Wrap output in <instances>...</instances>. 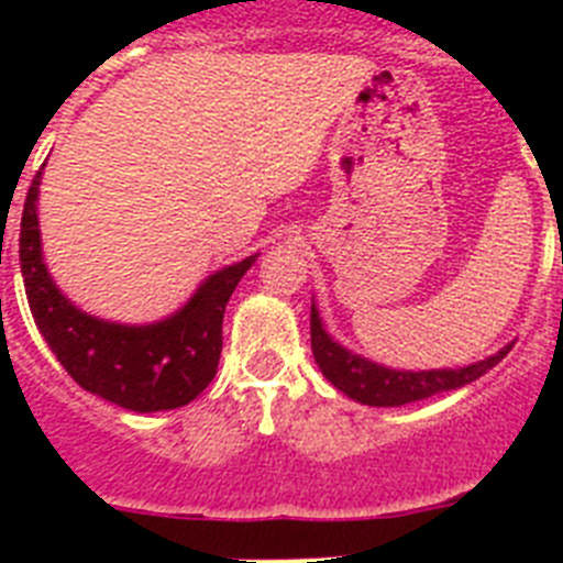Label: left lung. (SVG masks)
<instances>
[{
	"instance_id": "obj_1",
	"label": "left lung",
	"mask_w": 563,
	"mask_h": 563,
	"mask_svg": "<svg viewBox=\"0 0 563 563\" xmlns=\"http://www.w3.org/2000/svg\"><path fill=\"white\" fill-rule=\"evenodd\" d=\"M310 343L318 369L338 391H343L350 400L361 402V406L395 409V406L426 400V397H434L440 391L462 389L467 383L479 380L487 369H494L496 363L514 350L516 341L505 343L494 355L467 363V366H456V369H391V366H383L372 357L357 355V352L346 350L341 341H335L327 332L324 318H321L316 298H312Z\"/></svg>"
}]
</instances>
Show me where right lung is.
<instances>
[{"label":"right lung","mask_w":563,"mask_h":563,"mask_svg":"<svg viewBox=\"0 0 563 563\" xmlns=\"http://www.w3.org/2000/svg\"><path fill=\"white\" fill-rule=\"evenodd\" d=\"M38 186L42 172L24 200L19 265L33 321L53 355L81 389L121 409L152 415L188 406L217 375L228 298L258 253L213 271L180 310L161 321L121 324L89 316L64 296L44 265Z\"/></svg>","instance_id":"right-lung-1"}]
</instances>
